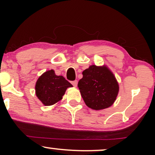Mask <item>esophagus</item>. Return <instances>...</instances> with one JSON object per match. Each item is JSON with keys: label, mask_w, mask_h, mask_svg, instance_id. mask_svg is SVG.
<instances>
[{"label": "esophagus", "mask_w": 155, "mask_h": 155, "mask_svg": "<svg viewBox=\"0 0 155 155\" xmlns=\"http://www.w3.org/2000/svg\"><path fill=\"white\" fill-rule=\"evenodd\" d=\"M71 83H72V84H73L74 87H77V85H78V80H74V81H72Z\"/></svg>", "instance_id": "34e87169"}]
</instances>
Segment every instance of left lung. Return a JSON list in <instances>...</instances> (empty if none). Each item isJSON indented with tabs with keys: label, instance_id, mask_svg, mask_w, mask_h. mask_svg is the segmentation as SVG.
Segmentation results:
<instances>
[{
	"label": "left lung",
	"instance_id": "8db88e82",
	"mask_svg": "<svg viewBox=\"0 0 155 155\" xmlns=\"http://www.w3.org/2000/svg\"><path fill=\"white\" fill-rule=\"evenodd\" d=\"M82 75L78 86L89 108L101 110L113 105L118 96L119 85L109 68L105 65H92L82 72Z\"/></svg>",
	"mask_w": 155,
	"mask_h": 155
}]
</instances>
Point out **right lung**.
<instances>
[{"label": "right lung", "mask_w": 155, "mask_h": 155, "mask_svg": "<svg viewBox=\"0 0 155 155\" xmlns=\"http://www.w3.org/2000/svg\"><path fill=\"white\" fill-rule=\"evenodd\" d=\"M71 87L73 85L62 75H56L54 70H50L38 78L35 93L44 106H51L61 101L67 88Z\"/></svg>", "instance_id": "right-lung-1"}]
</instances>
